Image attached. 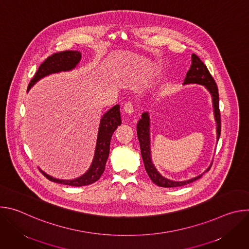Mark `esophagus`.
I'll return each instance as SVG.
<instances>
[{
    "label": "esophagus",
    "mask_w": 249,
    "mask_h": 249,
    "mask_svg": "<svg viewBox=\"0 0 249 249\" xmlns=\"http://www.w3.org/2000/svg\"><path fill=\"white\" fill-rule=\"evenodd\" d=\"M124 111H125L126 113H129V114L133 113V112L135 111L134 104H133L132 102H130V101L126 102V103H125V105H124Z\"/></svg>",
    "instance_id": "1"
}]
</instances>
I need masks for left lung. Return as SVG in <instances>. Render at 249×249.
Segmentation results:
<instances>
[{"mask_svg": "<svg viewBox=\"0 0 249 249\" xmlns=\"http://www.w3.org/2000/svg\"><path fill=\"white\" fill-rule=\"evenodd\" d=\"M192 65L190 69L188 70V72L186 74V77L184 79V84H199L205 86L209 91L212 93L213 96V104H214V108H215V118L217 121V133H218V140L221 135V112H220V107H219V91H218V87L217 84L214 80V78L212 77L210 74L208 68L206 65L200 60V58L192 54ZM150 122H149V115L147 112H144L142 114V118L139 120L138 125H137V135L139 138L140 142V148H141V155L142 159H143L144 164H145V169L150 176V178L154 183H156L158 186L160 187H179L183 186L186 184H189L197 179H199L200 177L203 175H199L195 178H192L190 180L186 181H172L167 178H164L163 176H161L156 167L154 166L152 160H151V151H150V130H149ZM211 166L206 170H210Z\"/></svg>", "mask_w": 249, "mask_h": 249, "instance_id": "1", "label": "left lung"}]
</instances>
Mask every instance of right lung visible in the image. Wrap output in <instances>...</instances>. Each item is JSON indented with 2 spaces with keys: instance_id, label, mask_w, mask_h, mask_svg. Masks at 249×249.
Segmentation results:
<instances>
[{
  "instance_id": "obj_1",
  "label": "right lung",
  "mask_w": 249,
  "mask_h": 249,
  "mask_svg": "<svg viewBox=\"0 0 249 249\" xmlns=\"http://www.w3.org/2000/svg\"><path fill=\"white\" fill-rule=\"evenodd\" d=\"M81 60V53L79 51H61L52 54L51 56L47 57L43 63L39 66L36 73L31 79L27 90L36 83L39 79L43 78L52 73L61 72V71H68L76 67V65ZM120 106L115 105L112 108H110L106 112L101 120L100 126L98 130V137H97V143L95 149V155L92 161V164L89 171L84 174L83 176L79 177L74 180H60L51 177L50 175L43 172L41 169L40 172L46 177L50 181L61 183L70 186H85L89 185L100 178V176L104 172L105 163L109 156V148H110V140L112 134L116 130V128L121 124L120 118Z\"/></svg>"
}]
</instances>
